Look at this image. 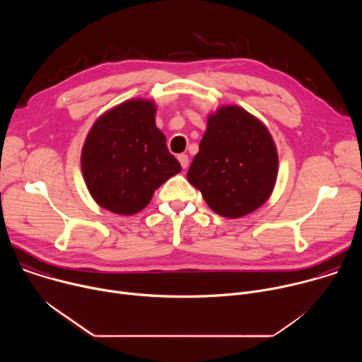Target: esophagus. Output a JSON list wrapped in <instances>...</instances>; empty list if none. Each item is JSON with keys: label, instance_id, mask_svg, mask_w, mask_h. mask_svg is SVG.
<instances>
[{"label": "esophagus", "instance_id": "esophagus-1", "mask_svg": "<svg viewBox=\"0 0 362 362\" xmlns=\"http://www.w3.org/2000/svg\"><path fill=\"white\" fill-rule=\"evenodd\" d=\"M177 159H179L182 168H183V169H187V166H189V158H187V154H179Z\"/></svg>", "mask_w": 362, "mask_h": 362}]
</instances>
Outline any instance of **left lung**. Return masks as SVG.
<instances>
[{
    "label": "left lung",
    "instance_id": "8db88e82",
    "mask_svg": "<svg viewBox=\"0 0 362 362\" xmlns=\"http://www.w3.org/2000/svg\"><path fill=\"white\" fill-rule=\"evenodd\" d=\"M278 163L276 146L267 126L239 106H221L208 117L187 180L214 212L238 219L269 199Z\"/></svg>",
    "mask_w": 362,
    "mask_h": 362
}]
</instances>
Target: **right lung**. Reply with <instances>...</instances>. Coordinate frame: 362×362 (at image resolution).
Here are the masks:
<instances>
[{
    "mask_svg": "<svg viewBox=\"0 0 362 362\" xmlns=\"http://www.w3.org/2000/svg\"><path fill=\"white\" fill-rule=\"evenodd\" d=\"M154 116V101L132 98L101 115L90 129L81 172L103 209L124 216L139 214L154 190L182 170Z\"/></svg>",
    "mask_w": 362,
    "mask_h": 362,
    "instance_id": "right-lung-1",
    "label": "right lung"
}]
</instances>
